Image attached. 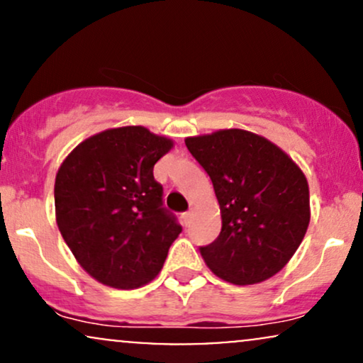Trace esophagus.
<instances>
[{
    "label": "esophagus",
    "instance_id": "34e87169",
    "mask_svg": "<svg viewBox=\"0 0 363 363\" xmlns=\"http://www.w3.org/2000/svg\"><path fill=\"white\" fill-rule=\"evenodd\" d=\"M181 218H182V223L189 225L191 223V218H193V213H191V211H184V213L181 215Z\"/></svg>",
    "mask_w": 363,
    "mask_h": 363
}]
</instances>
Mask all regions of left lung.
<instances>
[{
  "label": "left lung",
  "mask_w": 363,
  "mask_h": 363,
  "mask_svg": "<svg viewBox=\"0 0 363 363\" xmlns=\"http://www.w3.org/2000/svg\"><path fill=\"white\" fill-rule=\"evenodd\" d=\"M213 182L222 230L199 247L216 277L254 285L277 274L301 245L311 220L309 184L272 141L244 129L186 138Z\"/></svg>",
  "instance_id": "1"
}]
</instances>
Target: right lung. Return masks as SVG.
<instances>
[{
	"label": "right lung",
	"instance_id": "add662e5",
	"mask_svg": "<svg viewBox=\"0 0 363 363\" xmlns=\"http://www.w3.org/2000/svg\"><path fill=\"white\" fill-rule=\"evenodd\" d=\"M172 145L143 126L107 129L82 141L57 170V227L82 268L104 285L131 290L152 281L181 234L153 177Z\"/></svg>",
	"mask_w": 363,
	"mask_h": 363
}]
</instances>
